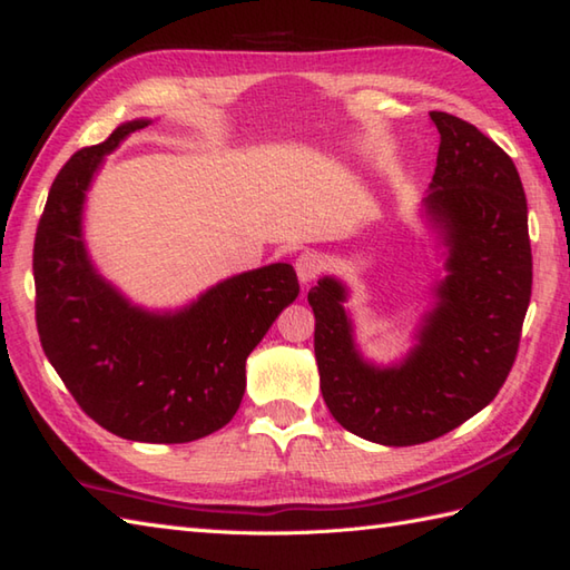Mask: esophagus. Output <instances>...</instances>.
<instances>
[{
  "label": "esophagus",
  "instance_id": "esophagus-1",
  "mask_svg": "<svg viewBox=\"0 0 570 570\" xmlns=\"http://www.w3.org/2000/svg\"><path fill=\"white\" fill-rule=\"evenodd\" d=\"M323 266H326V262H323L321 254H316V252L298 254V259H296L298 282L301 284H311V282H314V278H318V274L323 272Z\"/></svg>",
  "mask_w": 570,
  "mask_h": 570
}]
</instances>
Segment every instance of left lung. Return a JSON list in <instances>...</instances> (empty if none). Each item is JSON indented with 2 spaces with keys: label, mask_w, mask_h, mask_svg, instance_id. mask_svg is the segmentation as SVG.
<instances>
[{
  "label": "left lung",
  "mask_w": 570,
  "mask_h": 570,
  "mask_svg": "<svg viewBox=\"0 0 570 570\" xmlns=\"http://www.w3.org/2000/svg\"><path fill=\"white\" fill-rule=\"evenodd\" d=\"M440 130L425 199L448 234V278L417 348L373 367L353 348L345 292L321 278L308 292L321 393L341 425L387 448L438 440L487 407L517 361L531 298L529 212L514 160L456 116L430 110Z\"/></svg>",
  "instance_id": "left-lung-1"
}]
</instances>
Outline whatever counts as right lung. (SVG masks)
<instances>
[{"mask_svg": "<svg viewBox=\"0 0 570 570\" xmlns=\"http://www.w3.org/2000/svg\"><path fill=\"white\" fill-rule=\"evenodd\" d=\"M145 126L126 122L56 175L33 239L37 328L88 417L122 440L175 444L234 417L247 355L298 296V278L292 264H272L227 278L175 316L128 306L88 264L81 205L104 155Z\"/></svg>", "mask_w": 570, "mask_h": 570, "instance_id": "right-lung-1", "label": "right lung"}]
</instances>
